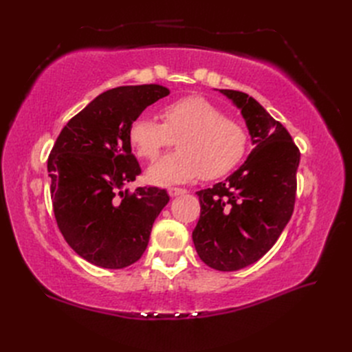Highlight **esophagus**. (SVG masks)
<instances>
[{"label":"esophagus","mask_w":352,"mask_h":352,"mask_svg":"<svg viewBox=\"0 0 352 352\" xmlns=\"http://www.w3.org/2000/svg\"><path fill=\"white\" fill-rule=\"evenodd\" d=\"M167 192H168V195H170V197H177V195H184V194H186L188 190H186V189H184V188H175V186H172V188H168V189H167Z\"/></svg>","instance_id":"obj_1"}]
</instances>
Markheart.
Here are the masks:
<instances>
[{"instance_id":"obj_1","label":"heart","mask_w":352,"mask_h":352,"mask_svg":"<svg viewBox=\"0 0 352 352\" xmlns=\"http://www.w3.org/2000/svg\"><path fill=\"white\" fill-rule=\"evenodd\" d=\"M162 119L163 123L151 116H138L129 129L133 151L146 162H153L177 141L179 151L148 170L153 184H185L201 175L206 179L220 177L247 151L248 135L243 126L204 97H185L164 105Z\"/></svg>"}]
</instances>
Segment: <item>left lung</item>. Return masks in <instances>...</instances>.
I'll use <instances>...</instances> for the list:
<instances>
[{
    "mask_svg": "<svg viewBox=\"0 0 352 352\" xmlns=\"http://www.w3.org/2000/svg\"><path fill=\"white\" fill-rule=\"evenodd\" d=\"M220 92L241 110L254 150L226 180L198 190L201 214L192 239L211 269L235 272L258 261L289 221L301 154L283 124L248 94Z\"/></svg>",
    "mask_w": 352,
    "mask_h": 352,
    "instance_id": "8db88e82",
    "label": "left lung"
}]
</instances>
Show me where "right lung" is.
Wrapping results in <instances>:
<instances>
[{
  "label": "right lung",
  "instance_id": "right-lung-1",
  "mask_svg": "<svg viewBox=\"0 0 352 352\" xmlns=\"http://www.w3.org/2000/svg\"><path fill=\"white\" fill-rule=\"evenodd\" d=\"M170 91L162 85L109 89L63 127L48 157L57 226L72 250L102 269L142 257L166 189L123 186L141 175L129 142L138 116Z\"/></svg>",
  "mask_w": 352,
  "mask_h": 352
}]
</instances>
